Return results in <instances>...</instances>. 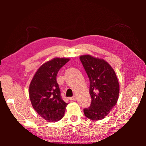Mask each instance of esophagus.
Returning <instances> with one entry per match:
<instances>
[{
	"label": "esophagus",
	"instance_id": "1",
	"mask_svg": "<svg viewBox=\"0 0 146 146\" xmlns=\"http://www.w3.org/2000/svg\"><path fill=\"white\" fill-rule=\"evenodd\" d=\"M70 100H73V101L76 100V96H74V97H70Z\"/></svg>",
	"mask_w": 146,
	"mask_h": 146
}]
</instances>
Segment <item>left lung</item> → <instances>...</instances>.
I'll use <instances>...</instances> for the list:
<instances>
[{"label": "left lung", "mask_w": 146, "mask_h": 146, "mask_svg": "<svg viewBox=\"0 0 146 146\" xmlns=\"http://www.w3.org/2000/svg\"><path fill=\"white\" fill-rule=\"evenodd\" d=\"M90 80V106L84 110L87 118L99 120L110 113L117 102L119 95V84L115 71L103 59L91 55L80 56Z\"/></svg>", "instance_id": "obj_1"}]
</instances>
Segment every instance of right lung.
<instances>
[{
  "label": "right lung",
  "instance_id": "1",
  "mask_svg": "<svg viewBox=\"0 0 146 146\" xmlns=\"http://www.w3.org/2000/svg\"><path fill=\"white\" fill-rule=\"evenodd\" d=\"M69 58H55L42 65L35 74L29 88L32 106L48 122L63 118L68 104L62 98L56 75Z\"/></svg>",
  "mask_w": 146,
  "mask_h": 146
}]
</instances>
